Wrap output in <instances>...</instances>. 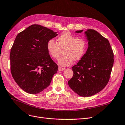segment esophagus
Returning a JSON list of instances; mask_svg holds the SVG:
<instances>
[{"label": "esophagus", "mask_w": 125, "mask_h": 125, "mask_svg": "<svg viewBox=\"0 0 125 125\" xmlns=\"http://www.w3.org/2000/svg\"><path fill=\"white\" fill-rule=\"evenodd\" d=\"M65 69L63 68V67H60V66H59L58 67V71H63Z\"/></svg>", "instance_id": "esophagus-1"}]
</instances>
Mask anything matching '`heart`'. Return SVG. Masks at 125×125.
<instances>
[{
	"label": "heart",
	"mask_w": 125,
	"mask_h": 125,
	"mask_svg": "<svg viewBox=\"0 0 125 125\" xmlns=\"http://www.w3.org/2000/svg\"><path fill=\"white\" fill-rule=\"evenodd\" d=\"M58 43L53 39L47 42V51L52 58L58 59L63 50V55L58 60L62 66H69L74 61H80L86 52L88 47L87 41L83 38H77L68 32L58 37Z\"/></svg>",
	"instance_id": "heart-1"
}]
</instances>
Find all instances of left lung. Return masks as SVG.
Wrapping results in <instances>:
<instances>
[{"instance_id":"obj_1","label":"left lung","mask_w":125,"mask_h":125,"mask_svg":"<svg viewBox=\"0 0 125 125\" xmlns=\"http://www.w3.org/2000/svg\"><path fill=\"white\" fill-rule=\"evenodd\" d=\"M85 33L88 48L82 59L72 67L73 76L68 84L78 95L89 97L101 91L107 84L114 59L107 39L93 29L87 30Z\"/></svg>"}]
</instances>
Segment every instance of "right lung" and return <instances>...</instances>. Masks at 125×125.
Masks as SVG:
<instances>
[{
  "label": "right lung",
  "instance_id": "1",
  "mask_svg": "<svg viewBox=\"0 0 125 125\" xmlns=\"http://www.w3.org/2000/svg\"><path fill=\"white\" fill-rule=\"evenodd\" d=\"M57 35L47 28L32 24L17 35L10 53V70L16 82L28 93L43 91L58 71L47 49L48 40Z\"/></svg>",
  "mask_w": 125,
  "mask_h": 125
}]
</instances>
